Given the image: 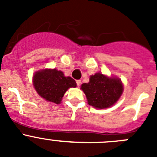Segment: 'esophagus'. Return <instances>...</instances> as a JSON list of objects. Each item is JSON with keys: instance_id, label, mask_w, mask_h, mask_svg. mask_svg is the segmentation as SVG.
Listing matches in <instances>:
<instances>
[{"instance_id": "esophagus-1", "label": "esophagus", "mask_w": 157, "mask_h": 157, "mask_svg": "<svg viewBox=\"0 0 157 157\" xmlns=\"http://www.w3.org/2000/svg\"><path fill=\"white\" fill-rule=\"evenodd\" d=\"M76 83H77V86H79L80 85H81V80H77V81H76Z\"/></svg>"}]
</instances>
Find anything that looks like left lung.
<instances>
[{
  "instance_id": "left-lung-1",
  "label": "left lung",
  "mask_w": 157,
  "mask_h": 157,
  "mask_svg": "<svg viewBox=\"0 0 157 157\" xmlns=\"http://www.w3.org/2000/svg\"><path fill=\"white\" fill-rule=\"evenodd\" d=\"M88 104L96 109L109 108L116 103L123 91L121 79L96 73L90 77L88 83L81 86Z\"/></svg>"
}]
</instances>
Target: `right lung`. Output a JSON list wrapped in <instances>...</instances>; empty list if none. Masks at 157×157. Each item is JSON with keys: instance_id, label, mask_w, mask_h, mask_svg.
<instances>
[{"instance_id": "right-lung-1", "label": "right lung", "mask_w": 157, "mask_h": 157, "mask_svg": "<svg viewBox=\"0 0 157 157\" xmlns=\"http://www.w3.org/2000/svg\"><path fill=\"white\" fill-rule=\"evenodd\" d=\"M35 90L45 101L59 105L66 91L71 87H76L72 78L66 77L61 71L43 69L35 72L33 76Z\"/></svg>"}]
</instances>
